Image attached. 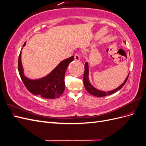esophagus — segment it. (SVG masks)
Listing matches in <instances>:
<instances>
[{"label": "esophagus", "instance_id": "1", "mask_svg": "<svg viewBox=\"0 0 146 146\" xmlns=\"http://www.w3.org/2000/svg\"><path fill=\"white\" fill-rule=\"evenodd\" d=\"M74 59L77 60V61H79L80 59V56L78 54H76V55H74Z\"/></svg>", "mask_w": 146, "mask_h": 146}]
</instances>
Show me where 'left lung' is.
I'll return each mask as SVG.
<instances>
[{
    "instance_id": "obj_1",
    "label": "left lung",
    "mask_w": 146,
    "mask_h": 146,
    "mask_svg": "<svg viewBox=\"0 0 146 146\" xmlns=\"http://www.w3.org/2000/svg\"><path fill=\"white\" fill-rule=\"evenodd\" d=\"M88 73H89V70H88V63H86L85 64V72H84V75H83L84 86H85L86 91L89 92L90 94H91L92 96L98 97V98H101V97H104V96H107L108 95L112 94L114 93V92L117 91L118 90H121V88L124 86L128 78H129V76H128L124 82H123L120 86H119L117 88H116V89L107 92L97 90L91 85V83L89 82V79H88Z\"/></svg>"
}]
</instances>
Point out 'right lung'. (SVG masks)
I'll list each match as a JSON object with an SVG mask.
<instances>
[{
	"mask_svg": "<svg viewBox=\"0 0 146 146\" xmlns=\"http://www.w3.org/2000/svg\"><path fill=\"white\" fill-rule=\"evenodd\" d=\"M25 45V42L23 46ZM74 56L66 59L56 66L48 76L38 80H30L25 77L21 63V52L18 58L19 76L29 92L46 99H55L63 93L65 88L64 74L69 64L73 61Z\"/></svg>",
	"mask_w": 146,
	"mask_h": 146,
	"instance_id": "1",
	"label": "right lung"
}]
</instances>
